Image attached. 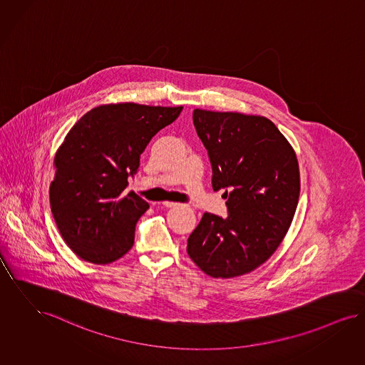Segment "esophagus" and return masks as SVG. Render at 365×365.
I'll list each match as a JSON object with an SVG mask.
<instances>
[{
  "instance_id": "1",
  "label": "esophagus",
  "mask_w": 365,
  "mask_h": 365,
  "mask_svg": "<svg viewBox=\"0 0 365 365\" xmlns=\"http://www.w3.org/2000/svg\"><path fill=\"white\" fill-rule=\"evenodd\" d=\"M163 204L165 205V207H169V208H170V207H175V205H177V202H169V200H165V202H163Z\"/></svg>"
}]
</instances>
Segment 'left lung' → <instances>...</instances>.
I'll list each match as a JSON object with an SVG mask.
<instances>
[{"label": "left lung", "mask_w": 365, "mask_h": 365, "mask_svg": "<svg viewBox=\"0 0 365 365\" xmlns=\"http://www.w3.org/2000/svg\"><path fill=\"white\" fill-rule=\"evenodd\" d=\"M193 124L212 165V188L226 189L227 217L204 212L187 252L214 279L242 276L283 242L300 193L297 153L269 119L196 108Z\"/></svg>", "instance_id": "1"}]
</instances>
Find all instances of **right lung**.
<instances>
[{
    "label": "right lung",
    "instance_id": "right-lung-1",
    "mask_svg": "<svg viewBox=\"0 0 365 365\" xmlns=\"http://www.w3.org/2000/svg\"><path fill=\"white\" fill-rule=\"evenodd\" d=\"M182 107L103 104L76 123L54 157L50 204L71 252L96 265L122 258L149 202L125 193L151 138L175 122Z\"/></svg>",
    "mask_w": 365,
    "mask_h": 365
}]
</instances>
